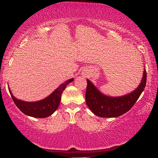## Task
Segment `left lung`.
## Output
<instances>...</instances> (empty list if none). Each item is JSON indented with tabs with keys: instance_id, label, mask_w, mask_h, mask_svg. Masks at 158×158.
Returning <instances> with one entry per match:
<instances>
[{
	"instance_id": "8db88e82",
	"label": "left lung",
	"mask_w": 158,
	"mask_h": 158,
	"mask_svg": "<svg viewBox=\"0 0 158 158\" xmlns=\"http://www.w3.org/2000/svg\"><path fill=\"white\" fill-rule=\"evenodd\" d=\"M87 82L85 100L90 110L99 117H117L131 109L144 90L146 84V68L138 87L130 94L121 97H108L101 93L89 79H87Z\"/></svg>"
}]
</instances>
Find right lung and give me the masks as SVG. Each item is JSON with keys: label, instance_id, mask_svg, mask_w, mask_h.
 I'll use <instances>...</instances> for the list:
<instances>
[{"label": "right lung", "instance_id": "add662e5", "mask_svg": "<svg viewBox=\"0 0 158 158\" xmlns=\"http://www.w3.org/2000/svg\"><path fill=\"white\" fill-rule=\"evenodd\" d=\"M73 81V79H70L65 81L48 97L36 102H26V101L18 99L12 95L10 88L9 90L16 106L23 114L36 118H45L52 115L56 111L60 104L61 96L63 91L67 85Z\"/></svg>", "mask_w": 158, "mask_h": 158}]
</instances>
